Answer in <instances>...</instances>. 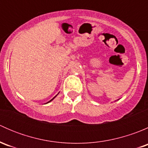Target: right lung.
<instances>
[{
	"mask_svg": "<svg viewBox=\"0 0 148 148\" xmlns=\"http://www.w3.org/2000/svg\"><path fill=\"white\" fill-rule=\"evenodd\" d=\"M55 97H56V96H55V97H53V99H51V100H50V101H49V102H47V103H49V102H51V100H53V99H54V98H55Z\"/></svg>",
	"mask_w": 148,
	"mask_h": 148,
	"instance_id": "1",
	"label": "right lung"
}]
</instances>
